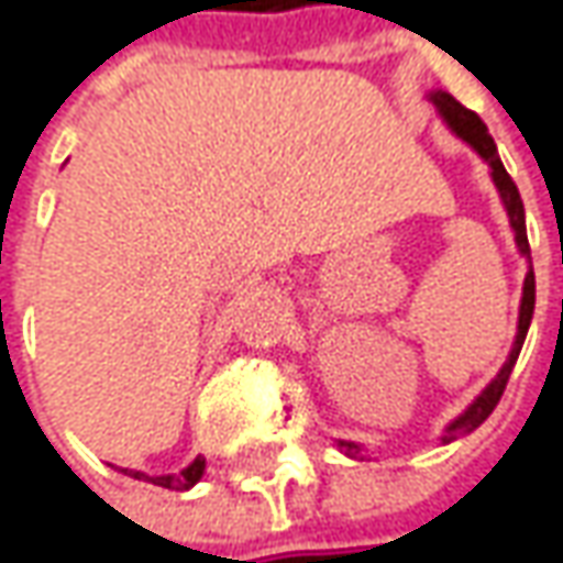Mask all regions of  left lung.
Wrapping results in <instances>:
<instances>
[{
  "instance_id": "8db88e82",
  "label": "left lung",
  "mask_w": 563,
  "mask_h": 563,
  "mask_svg": "<svg viewBox=\"0 0 563 563\" xmlns=\"http://www.w3.org/2000/svg\"><path fill=\"white\" fill-rule=\"evenodd\" d=\"M430 101L440 108V114H443V120L449 123V130H452L459 140H465V143H468V146L478 152L481 158L490 165V178H494L497 190H500V200H504V207H507L512 232H516V249H519V254H526V257H529L532 251H529V239H526V210H522V197H519L516 184H512V178L507 175V168H504V162H500V155H497V146H494V140H490V133H487L484 120H481L475 111L462 108V104H459L452 95H446V91H433V95H430ZM532 312H536V274L529 271V274H526V283H522L519 328H516V341H512L510 356H507L504 369L490 379V385H487L478 398L468 405V411L459 413V417L449 423L446 433H443V443H452V440H459V437L472 433V430L481 427V423L490 417V411L497 408V401H500V395H504V388H507V382H510L512 366H516V360H519V350H522V341H526V331H529ZM338 446L344 449L350 459H363V449L356 446V443L341 440Z\"/></svg>"
}]
</instances>
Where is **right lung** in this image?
<instances>
[{
	"label": "right lung",
	"mask_w": 563,
	"mask_h": 563,
	"mask_svg": "<svg viewBox=\"0 0 563 563\" xmlns=\"http://www.w3.org/2000/svg\"><path fill=\"white\" fill-rule=\"evenodd\" d=\"M203 468H207V462L197 455L181 475H146V472H133V468H120V472L136 481H150V484H158V487H168V490H187V487H194L197 481L203 478Z\"/></svg>",
	"instance_id": "obj_1"
}]
</instances>
